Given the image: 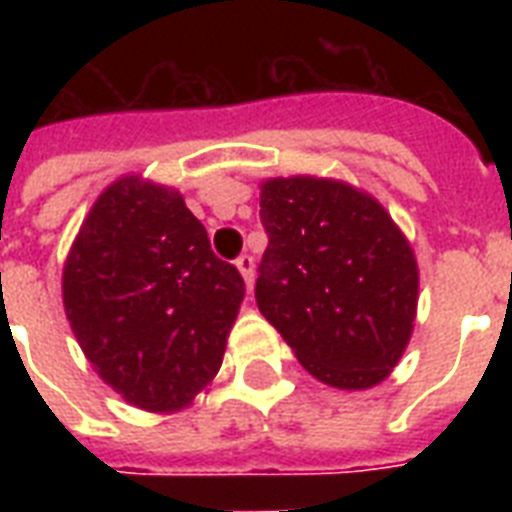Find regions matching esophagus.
<instances>
[{
  "instance_id": "esophagus-1",
  "label": "esophagus",
  "mask_w": 512,
  "mask_h": 512,
  "mask_svg": "<svg viewBox=\"0 0 512 512\" xmlns=\"http://www.w3.org/2000/svg\"><path fill=\"white\" fill-rule=\"evenodd\" d=\"M236 268H239L241 276H244V281H247V287L252 289V284H255V257L239 255L236 257Z\"/></svg>"
}]
</instances>
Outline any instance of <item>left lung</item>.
<instances>
[{
    "label": "left lung",
    "instance_id": "1",
    "mask_svg": "<svg viewBox=\"0 0 512 512\" xmlns=\"http://www.w3.org/2000/svg\"><path fill=\"white\" fill-rule=\"evenodd\" d=\"M260 223L257 308L297 361L342 390L385 380L417 311V263L388 212L337 180L273 177Z\"/></svg>",
    "mask_w": 512,
    "mask_h": 512
}]
</instances>
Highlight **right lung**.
I'll list each match as a JSON object with an SVG mask.
<instances>
[{
  "label": "right lung",
  "instance_id": "add662e5",
  "mask_svg": "<svg viewBox=\"0 0 512 512\" xmlns=\"http://www.w3.org/2000/svg\"><path fill=\"white\" fill-rule=\"evenodd\" d=\"M244 292L183 196L138 177L95 201L63 271L84 356L146 412L180 409L215 377Z\"/></svg>",
  "mask_w": 512,
  "mask_h": 512
}]
</instances>
